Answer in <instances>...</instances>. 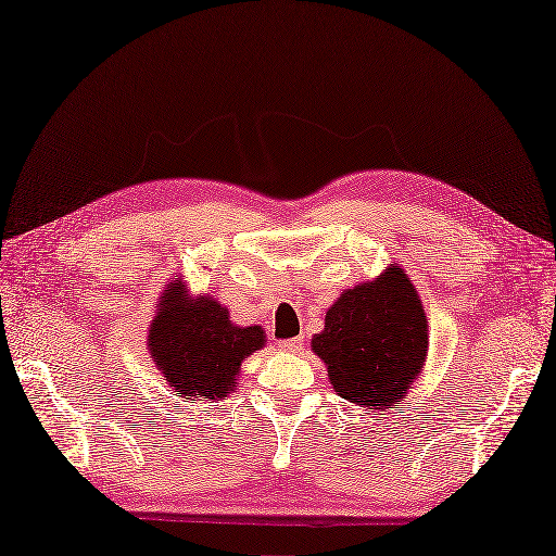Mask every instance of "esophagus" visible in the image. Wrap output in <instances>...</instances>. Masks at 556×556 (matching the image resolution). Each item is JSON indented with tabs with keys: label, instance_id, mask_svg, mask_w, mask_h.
Segmentation results:
<instances>
[{
	"label": "esophagus",
	"instance_id": "obj_1",
	"mask_svg": "<svg viewBox=\"0 0 556 556\" xmlns=\"http://www.w3.org/2000/svg\"><path fill=\"white\" fill-rule=\"evenodd\" d=\"M301 348H303L301 338H289V340H281V343H279V350H283V352H301Z\"/></svg>",
	"mask_w": 556,
	"mask_h": 556
}]
</instances>
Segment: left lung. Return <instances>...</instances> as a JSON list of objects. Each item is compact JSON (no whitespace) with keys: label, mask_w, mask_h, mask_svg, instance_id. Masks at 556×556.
Returning a JSON list of instances; mask_svg holds the SVG:
<instances>
[{"label":"left lung","mask_w":556,"mask_h":556,"mask_svg":"<svg viewBox=\"0 0 556 556\" xmlns=\"http://www.w3.org/2000/svg\"><path fill=\"white\" fill-rule=\"evenodd\" d=\"M312 350L343 400L374 408L402 402L427 357L425 309L404 269L392 265L340 295Z\"/></svg>","instance_id":"1"}]
</instances>
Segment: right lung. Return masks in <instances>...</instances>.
I'll use <instances>...</instances> for the list:
<instances>
[{"mask_svg": "<svg viewBox=\"0 0 556 556\" xmlns=\"http://www.w3.org/2000/svg\"><path fill=\"white\" fill-rule=\"evenodd\" d=\"M148 343L168 388L194 404L230 394L241 362L263 348L265 336L261 326H235L206 295L192 301L178 281L162 295Z\"/></svg>", "mask_w": 556, "mask_h": 556, "instance_id": "add662e5", "label": "right lung"}]
</instances>
